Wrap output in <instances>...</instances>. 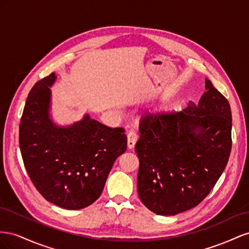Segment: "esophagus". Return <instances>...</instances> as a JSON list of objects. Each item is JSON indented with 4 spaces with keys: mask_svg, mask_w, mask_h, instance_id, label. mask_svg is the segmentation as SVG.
Wrapping results in <instances>:
<instances>
[{
    "mask_svg": "<svg viewBox=\"0 0 249 249\" xmlns=\"http://www.w3.org/2000/svg\"><path fill=\"white\" fill-rule=\"evenodd\" d=\"M138 134L136 131H129L128 133H127V146H128L129 149H132L134 148V146H136V143L138 142Z\"/></svg>",
    "mask_w": 249,
    "mask_h": 249,
    "instance_id": "esophagus-1",
    "label": "esophagus"
}]
</instances>
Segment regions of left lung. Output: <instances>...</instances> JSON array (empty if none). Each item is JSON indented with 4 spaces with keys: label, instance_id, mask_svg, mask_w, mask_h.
Returning a JSON list of instances; mask_svg holds the SVG:
<instances>
[{
    "label": "left lung",
    "instance_id": "8db88e82",
    "mask_svg": "<svg viewBox=\"0 0 249 249\" xmlns=\"http://www.w3.org/2000/svg\"><path fill=\"white\" fill-rule=\"evenodd\" d=\"M197 105L147 113L140 123L138 194L147 209L173 216L199 204L214 188L231 150L229 101L205 79Z\"/></svg>",
    "mask_w": 249,
    "mask_h": 249
}]
</instances>
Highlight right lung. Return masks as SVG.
<instances>
[{
  "instance_id": "add662e5",
  "label": "right lung",
  "mask_w": 249,
  "mask_h": 249,
  "mask_svg": "<svg viewBox=\"0 0 249 249\" xmlns=\"http://www.w3.org/2000/svg\"><path fill=\"white\" fill-rule=\"evenodd\" d=\"M54 73L28 95L19 123V148L34 187L45 199L66 210H80L100 197L118 156L127 148L121 127L110 128L85 115L61 127L50 118Z\"/></svg>"
}]
</instances>
